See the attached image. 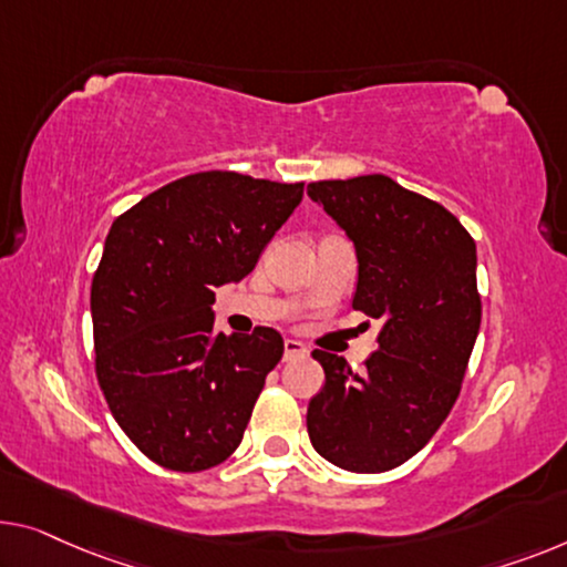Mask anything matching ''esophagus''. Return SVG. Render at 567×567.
<instances>
[{
  "label": "esophagus",
  "instance_id": "34e87169",
  "mask_svg": "<svg viewBox=\"0 0 567 567\" xmlns=\"http://www.w3.org/2000/svg\"><path fill=\"white\" fill-rule=\"evenodd\" d=\"M302 357H308L306 346H302L300 341H295V338H287V341H285V361L302 359Z\"/></svg>",
  "mask_w": 567,
  "mask_h": 567
}]
</instances>
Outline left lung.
I'll use <instances>...</instances> for the list:
<instances>
[{
	"label": "left lung",
	"instance_id": "8db88e82",
	"mask_svg": "<svg viewBox=\"0 0 567 567\" xmlns=\"http://www.w3.org/2000/svg\"><path fill=\"white\" fill-rule=\"evenodd\" d=\"M308 196L357 249L353 310L382 320L364 371L312 351L326 384L308 404V435L333 466L382 473L422 451L458 400L481 326L476 241L386 175L310 183Z\"/></svg>",
	"mask_w": 567,
	"mask_h": 567
}]
</instances>
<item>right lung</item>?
Listing matches in <instances>:
<instances>
[{
  "mask_svg": "<svg viewBox=\"0 0 567 567\" xmlns=\"http://www.w3.org/2000/svg\"><path fill=\"white\" fill-rule=\"evenodd\" d=\"M302 183L210 171L150 193L109 229L91 282L96 377L126 437L171 471L239 447L285 343L275 328L216 333V287L255 269Z\"/></svg>",
  "mask_w": 567,
  "mask_h": 567,
  "instance_id": "obj_1",
  "label": "right lung"
}]
</instances>
